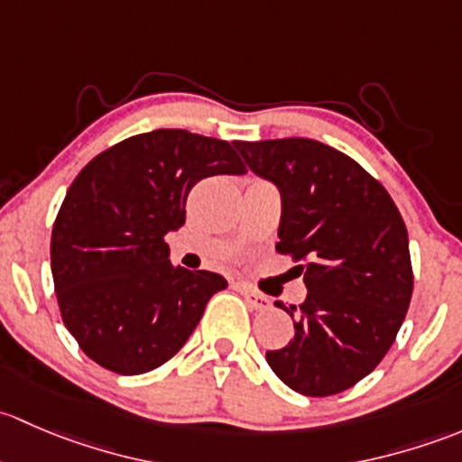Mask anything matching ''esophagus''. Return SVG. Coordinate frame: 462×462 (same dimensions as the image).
<instances>
[{
  "label": "esophagus",
  "mask_w": 462,
  "mask_h": 462,
  "mask_svg": "<svg viewBox=\"0 0 462 462\" xmlns=\"http://www.w3.org/2000/svg\"><path fill=\"white\" fill-rule=\"evenodd\" d=\"M237 289H240V293L246 298L249 307L255 309V311H266V309L271 307L269 298L263 296V293L254 291V289H249V287H246V284H240V287H237Z\"/></svg>",
  "instance_id": "1"
}]
</instances>
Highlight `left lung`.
<instances>
[{
	"label": "left lung",
	"mask_w": 462,
	"mask_h": 462,
	"mask_svg": "<svg viewBox=\"0 0 462 462\" xmlns=\"http://www.w3.org/2000/svg\"><path fill=\"white\" fill-rule=\"evenodd\" d=\"M258 178L282 202L275 249L304 260L293 340L266 363L293 392L331 396L372 374L396 340L411 300L405 222L358 162L307 137L236 142Z\"/></svg>",
	"instance_id": "left-lung-1"
}]
</instances>
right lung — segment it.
<instances>
[{"label": "right lung", "mask_w": 462, "mask_h": 462, "mask_svg": "<svg viewBox=\"0 0 462 462\" xmlns=\"http://www.w3.org/2000/svg\"><path fill=\"white\" fill-rule=\"evenodd\" d=\"M242 173L229 142L182 128L128 137L79 171L53 225L51 271L90 360L137 375L182 349L226 280L171 264L164 237L184 225L199 180Z\"/></svg>", "instance_id": "right-lung-1"}]
</instances>
